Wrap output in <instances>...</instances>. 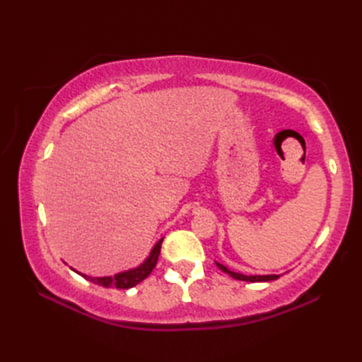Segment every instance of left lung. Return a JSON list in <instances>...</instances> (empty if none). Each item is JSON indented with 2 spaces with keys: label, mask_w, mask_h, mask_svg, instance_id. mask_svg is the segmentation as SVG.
Instances as JSON below:
<instances>
[{
  "label": "left lung",
  "mask_w": 362,
  "mask_h": 362,
  "mask_svg": "<svg viewBox=\"0 0 362 362\" xmlns=\"http://www.w3.org/2000/svg\"><path fill=\"white\" fill-rule=\"evenodd\" d=\"M218 267L221 269L222 272L230 274V276H233L235 280H243V281H252V283H257V281H271V280H276L279 279V275H243V274H236L228 271L226 266H222L219 263H216Z\"/></svg>",
  "instance_id": "obj_1"
}]
</instances>
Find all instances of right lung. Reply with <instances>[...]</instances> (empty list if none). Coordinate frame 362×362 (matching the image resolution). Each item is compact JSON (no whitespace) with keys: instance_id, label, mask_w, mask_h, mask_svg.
I'll return each mask as SVG.
<instances>
[{"instance_id":"add662e5","label":"right lung","mask_w":362,"mask_h":362,"mask_svg":"<svg viewBox=\"0 0 362 362\" xmlns=\"http://www.w3.org/2000/svg\"><path fill=\"white\" fill-rule=\"evenodd\" d=\"M161 243H163V240H160L156 244V247L152 249L149 258L146 259L140 267L132 269V271L117 274L113 276H101V279H91V276H87V275H82V276L91 283H96V284H99V286H105V288H117V289L134 288L135 284L143 281L144 279H148L149 274L152 272V269L156 267L157 261H158V255H160Z\"/></svg>"}]
</instances>
